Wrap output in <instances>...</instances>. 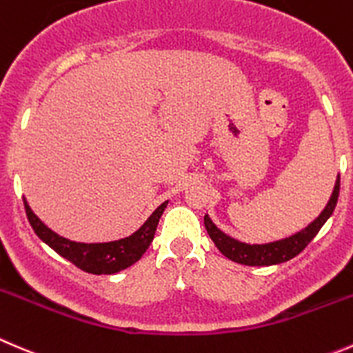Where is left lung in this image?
I'll return each mask as SVG.
<instances>
[{"label":"left lung","instance_id":"left-lung-1","mask_svg":"<svg viewBox=\"0 0 353 353\" xmlns=\"http://www.w3.org/2000/svg\"><path fill=\"white\" fill-rule=\"evenodd\" d=\"M338 194H340V177L336 179L333 194H331L326 208L321 212V215L312 222V224H309L305 229H302V231L296 232V234L290 236V238L279 239V241L274 243H265V245H246V243H241L238 241V239L231 238V236L224 234V232H222L221 229H217V225L208 219V215H205L203 222L212 241H214L215 246L221 250L222 255L228 256L229 260L243 263V265H276V263H283L286 262V260L296 256L310 241H312L314 236L319 232V229L323 228L324 222H326L327 219H330V215L333 214L334 207H336Z\"/></svg>","mask_w":353,"mask_h":353}]
</instances>
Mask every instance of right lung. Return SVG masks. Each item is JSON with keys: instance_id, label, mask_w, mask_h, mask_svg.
I'll use <instances>...</instances> for the list:
<instances>
[{"instance_id": "add662e5", "label": "right lung", "mask_w": 353, "mask_h": 353, "mask_svg": "<svg viewBox=\"0 0 353 353\" xmlns=\"http://www.w3.org/2000/svg\"><path fill=\"white\" fill-rule=\"evenodd\" d=\"M27 219L32 225L34 232L46 243L48 246L54 250L58 255L70 260L74 265H77L82 271L90 274H115V272L128 269L134 262H138L153 241L157 225H159L160 217L167 207V201H163L152 215L148 221L129 238L119 239V241L110 243H77L70 241L67 238H61L57 232L51 231L50 228L43 224L37 219V215L30 210L27 201L23 200Z\"/></svg>"}]
</instances>
